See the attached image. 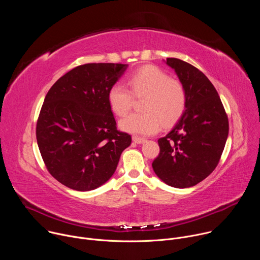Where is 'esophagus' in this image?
I'll return each mask as SVG.
<instances>
[{"label": "esophagus", "mask_w": 260, "mask_h": 260, "mask_svg": "<svg viewBox=\"0 0 260 260\" xmlns=\"http://www.w3.org/2000/svg\"><path fill=\"white\" fill-rule=\"evenodd\" d=\"M133 141L137 144H143L146 140L144 138H140V137H137V136H134L133 137Z\"/></svg>", "instance_id": "34e87169"}]
</instances>
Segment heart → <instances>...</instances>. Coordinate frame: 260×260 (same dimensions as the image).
<instances>
[{"instance_id":"obj_1","label":"heart","mask_w":260,"mask_h":260,"mask_svg":"<svg viewBox=\"0 0 260 260\" xmlns=\"http://www.w3.org/2000/svg\"><path fill=\"white\" fill-rule=\"evenodd\" d=\"M128 90L120 83L110 87L108 103L118 116L131 110L134 97L144 98L141 102L143 112L132 113L119 121V127L136 135H152L160 127L173 125L183 114L186 93L183 85L155 66H145L127 79Z\"/></svg>"}]
</instances>
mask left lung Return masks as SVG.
I'll return each instance as SVG.
<instances>
[{
    "mask_svg": "<svg viewBox=\"0 0 260 260\" xmlns=\"http://www.w3.org/2000/svg\"><path fill=\"white\" fill-rule=\"evenodd\" d=\"M186 93V105L172 131L158 140L160 152L152 162L156 176L176 188H188L217 167L229 137V119L217 90L192 64L167 58Z\"/></svg>",
    "mask_w": 260,
    "mask_h": 260,
    "instance_id": "1",
    "label": "left lung"
}]
</instances>
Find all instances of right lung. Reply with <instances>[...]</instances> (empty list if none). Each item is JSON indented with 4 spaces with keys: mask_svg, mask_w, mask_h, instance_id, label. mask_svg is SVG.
Returning <instances> with one entry per match:
<instances>
[{
    "mask_svg": "<svg viewBox=\"0 0 260 260\" xmlns=\"http://www.w3.org/2000/svg\"><path fill=\"white\" fill-rule=\"evenodd\" d=\"M128 64L86 63L60 77L47 92L37 122L39 150L49 173L64 186L93 190L116 171L132 143L117 131L108 91Z\"/></svg>",
    "mask_w": 260,
    "mask_h": 260,
    "instance_id": "1",
    "label": "right lung"
}]
</instances>
